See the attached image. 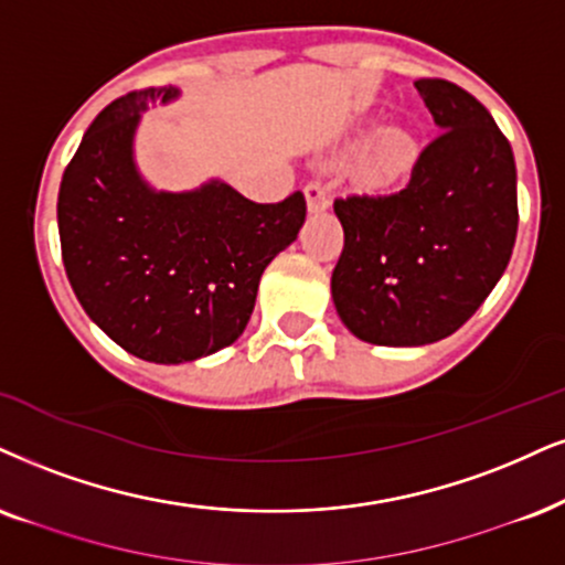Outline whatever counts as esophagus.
I'll return each instance as SVG.
<instances>
[{
	"label": "esophagus",
	"mask_w": 565,
	"mask_h": 565,
	"mask_svg": "<svg viewBox=\"0 0 565 565\" xmlns=\"http://www.w3.org/2000/svg\"><path fill=\"white\" fill-rule=\"evenodd\" d=\"M303 196H306V206H309V212H311V214L324 212V209L330 206V196H327V188H324V185H319V183L306 185Z\"/></svg>",
	"instance_id": "esophagus-1"
}]
</instances>
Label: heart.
Wrapping results in <instances>:
<instances>
[{"label":"heart","mask_w":565,"mask_h":565,"mask_svg":"<svg viewBox=\"0 0 565 565\" xmlns=\"http://www.w3.org/2000/svg\"><path fill=\"white\" fill-rule=\"evenodd\" d=\"M361 157V178L372 188H390L403 180L416 164L419 143L403 128H372Z\"/></svg>","instance_id":"obj_1"}]
</instances>
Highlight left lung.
Returning a JSON list of instances; mask_svg holds the SVG:
<instances>
[{"mask_svg": "<svg viewBox=\"0 0 565 565\" xmlns=\"http://www.w3.org/2000/svg\"><path fill=\"white\" fill-rule=\"evenodd\" d=\"M440 136L390 196L335 201L345 246L332 303L372 345L452 335L492 294L516 243V162L492 115L448 81L414 83Z\"/></svg>", "mask_w": 565, "mask_h": 565, "instance_id": "obj_1", "label": "left lung"}]
</instances>
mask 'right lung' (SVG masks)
Returning <instances> with one entry per match:
<instances>
[{"label": "right lung", "mask_w": 565, "mask_h": 565, "mask_svg": "<svg viewBox=\"0 0 565 565\" xmlns=\"http://www.w3.org/2000/svg\"><path fill=\"white\" fill-rule=\"evenodd\" d=\"M180 88L122 96L96 115L60 185L67 280L90 322L154 364H185L246 330L269 262L298 238L306 201L254 204L225 180L164 191L143 178V113Z\"/></svg>", "instance_id": "right-lung-1"}]
</instances>
